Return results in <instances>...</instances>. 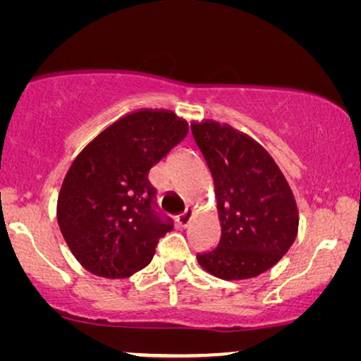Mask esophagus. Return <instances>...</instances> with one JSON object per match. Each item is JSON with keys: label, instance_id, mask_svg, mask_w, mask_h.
Listing matches in <instances>:
<instances>
[{"label": "esophagus", "instance_id": "34e87169", "mask_svg": "<svg viewBox=\"0 0 361 361\" xmlns=\"http://www.w3.org/2000/svg\"><path fill=\"white\" fill-rule=\"evenodd\" d=\"M192 217H194V209L188 207L179 217H177V222H179L180 226H184V228H185V226H189V222L192 221Z\"/></svg>", "mask_w": 361, "mask_h": 361}]
</instances>
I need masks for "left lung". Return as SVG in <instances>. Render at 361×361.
<instances>
[{
  "instance_id": "obj_1",
  "label": "left lung",
  "mask_w": 361,
  "mask_h": 361,
  "mask_svg": "<svg viewBox=\"0 0 361 361\" xmlns=\"http://www.w3.org/2000/svg\"><path fill=\"white\" fill-rule=\"evenodd\" d=\"M206 160L217 202L221 239L214 251L197 255L216 278H256L286 255L298 234L296 201L273 157L262 147L217 122L190 123Z\"/></svg>"
}]
</instances>
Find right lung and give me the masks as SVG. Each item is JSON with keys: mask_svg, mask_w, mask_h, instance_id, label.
<instances>
[{"mask_svg": "<svg viewBox=\"0 0 361 361\" xmlns=\"http://www.w3.org/2000/svg\"><path fill=\"white\" fill-rule=\"evenodd\" d=\"M188 130L176 114L139 110L75 157L58 194L56 219L70 251L92 274L128 278L152 261L172 221L154 207L149 171Z\"/></svg>", "mask_w": 361, "mask_h": 361, "instance_id": "right-lung-1", "label": "right lung"}]
</instances>
